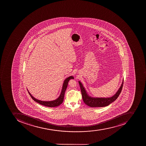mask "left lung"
<instances>
[{"mask_svg": "<svg viewBox=\"0 0 146 146\" xmlns=\"http://www.w3.org/2000/svg\"><path fill=\"white\" fill-rule=\"evenodd\" d=\"M79 85L80 87V90L81 91L82 96L83 98L84 103L91 107H105L109 106L110 104L116 100L118 97L119 94L121 92L122 89L123 87L124 79L122 83L121 87L117 91L116 94L113 95L110 98H93L90 96L85 90V88L82 85L80 82H78Z\"/></svg>", "mask_w": 146, "mask_h": 146, "instance_id": "left-lung-1", "label": "left lung"}]
</instances>
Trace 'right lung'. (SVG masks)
Masks as SVG:
<instances>
[{
	"instance_id": "right-lung-1",
	"label": "right lung",
	"mask_w": 146,
	"mask_h": 146,
	"mask_svg": "<svg viewBox=\"0 0 146 146\" xmlns=\"http://www.w3.org/2000/svg\"><path fill=\"white\" fill-rule=\"evenodd\" d=\"M74 78L73 76H70L68 77V78L65 80L63 82V85H62V90L61 91V94L58 99H56L55 100H53V101H41V100H38L37 99H35L34 97L32 96L31 94H30V92L28 91L29 94L31 96L32 98L35 101H36L38 103L40 104V105H43V106H47V107H56L59 105H61V104L63 102V99L64 97L65 92L66 90L68 87V83L70 79H74Z\"/></svg>"
}]
</instances>
